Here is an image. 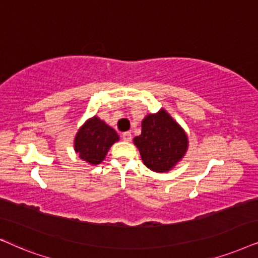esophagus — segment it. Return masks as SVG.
Masks as SVG:
<instances>
[{"label":"esophagus","mask_w":258,"mask_h":258,"mask_svg":"<svg viewBox=\"0 0 258 258\" xmlns=\"http://www.w3.org/2000/svg\"><path fill=\"white\" fill-rule=\"evenodd\" d=\"M121 137H122L123 142H131V140H132L131 132H125V133H122Z\"/></svg>","instance_id":"34e87169"}]
</instances>
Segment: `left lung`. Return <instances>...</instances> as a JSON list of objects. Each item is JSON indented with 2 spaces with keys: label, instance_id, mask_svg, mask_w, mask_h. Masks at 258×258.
<instances>
[{
  "label": "left lung",
  "instance_id": "obj_1",
  "mask_svg": "<svg viewBox=\"0 0 258 258\" xmlns=\"http://www.w3.org/2000/svg\"><path fill=\"white\" fill-rule=\"evenodd\" d=\"M143 163L154 172H167L179 163L187 151L186 133L169 113L160 109L142 122V135L133 139Z\"/></svg>",
  "mask_w": 258,
  "mask_h": 258
}]
</instances>
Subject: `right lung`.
Masks as SVG:
<instances>
[{"mask_svg": "<svg viewBox=\"0 0 258 258\" xmlns=\"http://www.w3.org/2000/svg\"><path fill=\"white\" fill-rule=\"evenodd\" d=\"M119 140V136L111 126L98 116L88 119L75 136L74 150L82 160L98 165L105 159L108 150Z\"/></svg>", "mask_w": 258, "mask_h": 258, "instance_id": "add662e5", "label": "right lung"}]
</instances>
